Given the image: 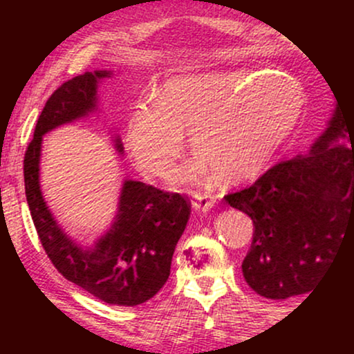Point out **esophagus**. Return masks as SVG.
Segmentation results:
<instances>
[{
  "label": "esophagus",
  "instance_id": "34e87169",
  "mask_svg": "<svg viewBox=\"0 0 354 354\" xmlns=\"http://www.w3.org/2000/svg\"><path fill=\"white\" fill-rule=\"evenodd\" d=\"M193 198V209L198 211V213H206V211H209L214 206V203H216L213 196L200 193V191H194Z\"/></svg>",
  "mask_w": 354,
  "mask_h": 354
}]
</instances>
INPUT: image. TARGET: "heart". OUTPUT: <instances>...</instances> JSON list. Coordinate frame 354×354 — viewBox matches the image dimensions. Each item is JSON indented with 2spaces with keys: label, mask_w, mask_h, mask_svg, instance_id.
<instances>
[{
  "label": "heart",
  "mask_w": 354,
  "mask_h": 354,
  "mask_svg": "<svg viewBox=\"0 0 354 354\" xmlns=\"http://www.w3.org/2000/svg\"><path fill=\"white\" fill-rule=\"evenodd\" d=\"M296 81L253 71L200 73L166 80L156 98L141 101L126 124V145L141 169L165 176L186 145L200 156L180 171L198 181L218 169L239 181L261 171L301 116Z\"/></svg>",
  "instance_id": "b5f03b06"
}]
</instances>
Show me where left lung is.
Masks as SVG:
<instances>
[{
	"label": "left lung",
	"mask_w": 354,
	"mask_h": 354,
	"mask_svg": "<svg viewBox=\"0 0 354 354\" xmlns=\"http://www.w3.org/2000/svg\"><path fill=\"white\" fill-rule=\"evenodd\" d=\"M225 200L253 219L241 268L256 293L286 299L311 291L354 233V121L339 101L306 156L274 165Z\"/></svg>",
	"instance_id": "1"
}]
</instances>
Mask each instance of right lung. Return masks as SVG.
<instances>
[{
  "instance_id": "obj_1",
  "label": "right lung",
  "mask_w": 354,
  "mask_h": 354,
  "mask_svg": "<svg viewBox=\"0 0 354 354\" xmlns=\"http://www.w3.org/2000/svg\"><path fill=\"white\" fill-rule=\"evenodd\" d=\"M111 75L113 71H88L68 80L50 96L24 153V191L36 233L56 270L101 301L136 306L151 299L168 279L191 203L180 193L126 180L111 228L95 246L83 248L59 228L39 188L43 136L95 111L98 83ZM115 146L123 153L120 138Z\"/></svg>"
}]
</instances>
